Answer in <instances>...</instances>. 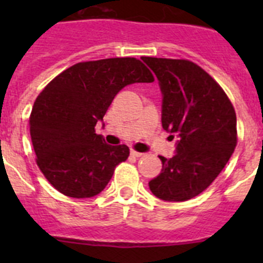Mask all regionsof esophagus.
<instances>
[{
    "instance_id": "esophagus-1",
    "label": "esophagus",
    "mask_w": 263,
    "mask_h": 263,
    "mask_svg": "<svg viewBox=\"0 0 263 263\" xmlns=\"http://www.w3.org/2000/svg\"><path fill=\"white\" fill-rule=\"evenodd\" d=\"M130 155H133V157H136V158H139V157H143V153H138V152H134V150H132V152H130Z\"/></svg>"
}]
</instances>
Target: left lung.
Segmentation results:
<instances>
[{
    "mask_svg": "<svg viewBox=\"0 0 263 263\" xmlns=\"http://www.w3.org/2000/svg\"><path fill=\"white\" fill-rule=\"evenodd\" d=\"M162 93V126L178 137L175 154L159 157L162 173L148 182L164 201H185L210 187L234 152L237 118L221 87L183 59L142 58Z\"/></svg>",
    "mask_w": 263,
    "mask_h": 263,
    "instance_id": "8db88e82",
    "label": "left lung"
}]
</instances>
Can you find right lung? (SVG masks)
I'll return each mask as SVG.
<instances>
[{
    "instance_id": "add662e5",
    "label": "right lung",
    "mask_w": 263,
    "mask_h": 263,
    "mask_svg": "<svg viewBox=\"0 0 263 263\" xmlns=\"http://www.w3.org/2000/svg\"><path fill=\"white\" fill-rule=\"evenodd\" d=\"M153 81L141 60L111 58L78 63L42 90L30 116V134L36 163L58 191L85 199L106 187L129 147L108 145L95 126L122 88Z\"/></svg>"
}]
</instances>
